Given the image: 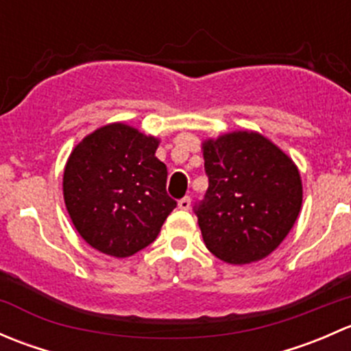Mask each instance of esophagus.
<instances>
[{"label": "esophagus", "instance_id": "obj_1", "mask_svg": "<svg viewBox=\"0 0 351 351\" xmlns=\"http://www.w3.org/2000/svg\"><path fill=\"white\" fill-rule=\"evenodd\" d=\"M190 205H192V198L190 197H183L178 200V207L182 208V210H189Z\"/></svg>", "mask_w": 351, "mask_h": 351}]
</instances>
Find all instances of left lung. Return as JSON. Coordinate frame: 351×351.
<instances>
[{
  "mask_svg": "<svg viewBox=\"0 0 351 351\" xmlns=\"http://www.w3.org/2000/svg\"><path fill=\"white\" fill-rule=\"evenodd\" d=\"M202 149L208 189L193 210L205 246L231 265L263 260L299 215V169L256 132L226 134Z\"/></svg>",
  "mask_w": 351,
  "mask_h": 351,
  "instance_id": "1",
  "label": "left lung"
}]
</instances>
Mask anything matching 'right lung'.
<instances>
[{
  "label": "right lung",
  "instance_id": "1",
  "mask_svg": "<svg viewBox=\"0 0 351 351\" xmlns=\"http://www.w3.org/2000/svg\"><path fill=\"white\" fill-rule=\"evenodd\" d=\"M159 141L125 123L84 137L64 169V202L74 228L95 250L125 258L158 238L176 200L166 193L168 169Z\"/></svg>",
  "mask_w": 351,
  "mask_h": 351
}]
</instances>
